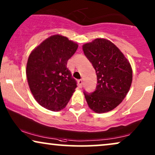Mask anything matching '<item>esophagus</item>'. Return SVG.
<instances>
[{"instance_id":"34e87169","label":"esophagus","mask_w":155,"mask_h":155,"mask_svg":"<svg viewBox=\"0 0 155 155\" xmlns=\"http://www.w3.org/2000/svg\"><path fill=\"white\" fill-rule=\"evenodd\" d=\"M78 86H79V87L82 88V84H83V82H82V80H79L78 81Z\"/></svg>"}]
</instances>
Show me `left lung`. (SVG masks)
I'll list each match as a JSON object with an SVG mask.
<instances>
[{
	"instance_id": "1",
	"label": "left lung",
	"mask_w": 155,
	"mask_h": 155,
	"mask_svg": "<svg viewBox=\"0 0 155 155\" xmlns=\"http://www.w3.org/2000/svg\"><path fill=\"white\" fill-rule=\"evenodd\" d=\"M82 50L97 78L95 91L84 92L87 103L96 113L111 111L122 102L130 90L133 80L130 63L117 46L105 39L84 44Z\"/></svg>"
}]
</instances>
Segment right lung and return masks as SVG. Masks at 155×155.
Wrapping results in <instances>:
<instances>
[{"mask_svg":"<svg viewBox=\"0 0 155 155\" xmlns=\"http://www.w3.org/2000/svg\"><path fill=\"white\" fill-rule=\"evenodd\" d=\"M78 45L67 37L51 36L36 47L27 63V81L35 100L53 111L64 109L77 87L67 63Z\"/></svg>","mask_w":155,"mask_h":155,"instance_id":"add662e5","label":"right lung"}]
</instances>
